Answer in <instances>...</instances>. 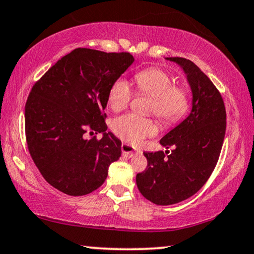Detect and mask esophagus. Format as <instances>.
<instances>
[{"mask_svg": "<svg viewBox=\"0 0 254 254\" xmlns=\"http://www.w3.org/2000/svg\"><path fill=\"white\" fill-rule=\"evenodd\" d=\"M122 152H123V155L127 157H133L134 155H137V152L134 151L133 147L125 143L122 144Z\"/></svg>", "mask_w": 254, "mask_h": 254, "instance_id": "1", "label": "esophagus"}]
</instances>
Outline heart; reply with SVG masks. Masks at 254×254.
<instances>
[{
    "mask_svg": "<svg viewBox=\"0 0 254 254\" xmlns=\"http://www.w3.org/2000/svg\"><path fill=\"white\" fill-rule=\"evenodd\" d=\"M137 90L152 97L150 111L160 123L171 127L178 123L189 110L188 92L175 85L172 77L158 68L144 69L134 75ZM132 89L127 79L121 77L112 83L108 94V103L114 111H121L129 105ZM112 131L118 138L130 144H139L146 137L158 131L155 122L133 114L123 115L112 122Z\"/></svg>",
    "mask_w": 254,
    "mask_h": 254,
    "instance_id": "1",
    "label": "heart"
}]
</instances>
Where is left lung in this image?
Instances as JSON below:
<instances>
[{"instance_id":"1","label":"left lung","mask_w":254,"mask_h":254,"mask_svg":"<svg viewBox=\"0 0 254 254\" xmlns=\"http://www.w3.org/2000/svg\"><path fill=\"white\" fill-rule=\"evenodd\" d=\"M166 60L184 70L192 91V110L160 139L166 149L173 146L170 155L144 152L147 166L136 176L137 188L156 205L177 204L203 188L216 168L226 130L225 105L211 79L190 60Z\"/></svg>"}]
</instances>
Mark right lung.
<instances>
[{
    "mask_svg": "<svg viewBox=\"0 0 254 254\" xmlns=\"http://www.w3.org/2000/svg\"><path fill=\"white\" fill-rule=\"evenodd\" d=\"M133 61L130 53L77 48L31 89L24 114L29 152L43 178L63 193L95 191L121 157L122 143L107 132L104 109L111 84ZM94 132L104 136L86 140Z\"/></svg>",
    "mask_w": 254,
    "mask_h": 254,
    "instance_id": "add662e5",
    "label": "right lung"
}]
</instances>
